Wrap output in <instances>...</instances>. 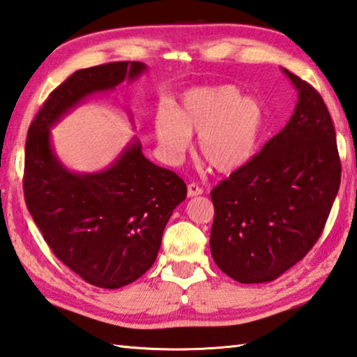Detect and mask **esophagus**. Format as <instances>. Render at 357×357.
<instances>
[{
  "label": "esophagus",
  "instance_id": "1",
  "mask_svg": "<svg viewBox=\"0 0 357 357\" xmlns=\"http://www.w3.org/2000/svg\"><path fill=\"white\" fill-rule=\"evenodd\" d=\"M204 193V190H202V188L198 185V184H195V183H192V184H188V187H187V195L188 197H198V195H202Z\"/></svg>",
  "mask_w": 357,
  "mask_h": 357
}]
</instances>
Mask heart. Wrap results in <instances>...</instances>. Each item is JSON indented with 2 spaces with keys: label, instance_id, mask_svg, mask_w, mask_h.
I'll return each mask as SVG.
<instances>
[{
  "label": "heart",
  "instance_id": "obj_1",
  "mask_svg": "<svg viewBox=\"0 0 357 357\" xmlns=\"http://www.w3.org/2000/svg\"><path fill=\"white\" fill-rule=\"evenodd\" d=\"M263 123L260 102L234 85H218L187 91L178 111L160 108L155 131L170 160L184 156L195 135L201 158L216 172L232 173L255 155Z\"/></svg>",
  "mask_w": 357,
  "mask_h": 357
}]
</instances>
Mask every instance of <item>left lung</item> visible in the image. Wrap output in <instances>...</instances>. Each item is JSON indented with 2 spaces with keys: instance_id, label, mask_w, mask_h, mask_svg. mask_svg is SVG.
I'll use <instances>...</instances> for the list:
<instances>
[{
  "instance_id": "1",
  "label": "left lung",
  "mask_w": 357,
  "mask_h": 357,
  "mask_svg": "<svg viewBox=\"0 0 357 357\" xmlns=\"http://www.w3.org/2000/svg\"><path fill=\"white\" fill-rule=\"evenodd\" d=\"M283 73L298 91L294 114L211 192L212 257L240 283L272 282L302 260L322 235L340 185L336 131L322 96Z\"/></svg>"
}]
</instances>
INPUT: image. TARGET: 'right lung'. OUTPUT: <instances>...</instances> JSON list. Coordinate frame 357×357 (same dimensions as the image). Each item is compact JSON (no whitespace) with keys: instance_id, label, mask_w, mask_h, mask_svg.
Segmentation results:
<instances>
[{"instance_id":"add662e5","label":"right lung","mask_w":357,"mask_h":357,"mask_svg":"<svg viewBox=\"0 0 357 357\" xmlns=\"http://www.w3.org/2000/svg\"><path fill=\"white\" fill-rule=\"evenodd\" d=\"M146 71L141 61L79 69L55 88L26 139L23 190L27 211L59 260L89 284L116 289L155 263L174 207L187 197L184 181L150 162L132 141L99 173L61 165L49 128L85 97L114 89Z\"/></svg>"}]
</instances>
